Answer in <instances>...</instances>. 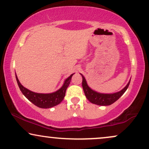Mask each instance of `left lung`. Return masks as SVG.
Masks as SVG:
<instances>
[{
	"label": "left lung",
	"mask_w": 149,
	"mask_h": 149,
	"mask_svg": "<svg viewBox=\"0 0 149 149\" xmlns=\"http://www.w3.org/2000/svg\"><path fill=\"white\" fill-rule=\"evenodd\" d=\"M81 76L82 77V88H83L86 97L88 100V101L91 102L93 104L100 105V106H108V105L112 104L113 103L118 100L127 91L129 86L130 81H131V80H130L127 86L120 91L116 92V93H100L92 90L88 86L84 77L82 74H81Z\"/></svg>",
	"instance_id": "8db88e82"
}]
</instances>
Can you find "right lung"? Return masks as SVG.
I'll return each instance as SVG.
<instances>
[{
    "label": "right lung",
    "instance_id": "1",
    "mask_svg": "<svg viewBox=\"0 0 149 149\" xmlns=\"http://www.w3.org/2000/svg\"><path fill=\"white\" fill-rule=\"evenodd\" d=\"M73 75V73L71 74L69 78L66 79L63 86L61 88L52 93H38L30 91V90L24 87L20 84L16 74V78L20 91L31 102H32L33 104H35L38 107H40V108L49 109L59 104L63 101L65 96L66 90L70 84Z\"/></svg>",
    "mask_w": 149,
    "mask_h": 149
}]
</instances>
